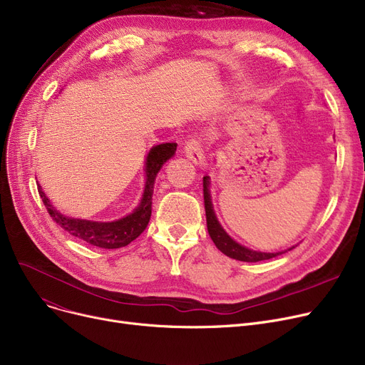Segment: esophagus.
<instances>
[{"label": "esophagus", "instance_id": "34e87169", "mask_svg": "<svg viewBox=\"0 0 365 365\" xmlns=\"http://www.w3.org/2000/svg\"><path fill=\"white\" fill-rule=\"evenodd\" d=\"M186 157L197 165H205V155L198 139H189L183 148Z\"/></svg>", "mask_w": 365, "mask_h": 365}]
</instances>
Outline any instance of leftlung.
I'll return each instance as SVG.
<instances>
[{
	"mask_svg": "<svg viewBox=\"0 0 365 365\" xmlns=\"http://www.w3.org/2000/svg\"><path fill=\"white\" fill-rule=\"evenodd\" d=\"M202 190H204V207H205V217H207V229L210 238L213 240V242L216 244V247L219 250L226 255L227 257L235 259V260H241V262H260V260H267L277 257L285 252H290L292 248L285 252H278V253H262V252H256L252 250V248H247L241 244H238L235 240H232L226 234L225 229L222 227V225L219 223L215 208H213V202H212V195H210V178L204 176L202 179Z\"/></svg>",
	"mask_w": 365,
	"mask_h": 365,
	"instance_id": "1",
	"label": "left lung"
}]
</instances>
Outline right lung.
Wrapping results in <instances>:
<instances>
[{"label": "right lung", "instance_id": "add662e5", "mask_svg": "<svg viewBox=\"0 0 365 365\" xmlns=\"http://www.w3.org/2000/svg\"><path fill=\"white\" fill-rule=\"evenodd\" d=\"M178 143H161L152 146L145 163V189L139 205L133 212L113 222H93L84 219H75L62 215L56 210L50 200L43 192V187L38 186V192L43 198L48 215L62 229L84 242L101 248H120L128 245L136 240L149 223L152 213V195L153 183L161 167L176 153Z\"/></svg>", "mask_w": 365, "mask_h": 365}]
</instances>
